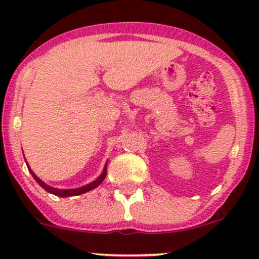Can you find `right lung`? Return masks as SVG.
<instances>
[{
    "instance_id": "1",
    "label": "right lung",
    "mask_w": 259,
    "mask_h": 259,
    "mask_svg": "<svg viewBox=\"0 0 259 259\" xmlns=\"http://www.w3.org/2000/svg\"><path fill=\"white\" fill-rule=\"evenodd\" d=\"M27 168H29V171H30V173H31V175H32V177L35 178V181L37 182V183H38L39 185H41V187L44 188V189H45L46 191H48V193L54 194V195L60 196V197H68V196L81 195V194H84V193H87V191L93 190L94 188H97V187H98V185L102 184V182L104 181V178H105V176H106V165H105L104 171H103L102 175H100L99 177L96 179V181L92 182V183L84 185V187L77 188V189H56V188H52V187H50V185L46 184L45 182H42L41 179H39V178L37 177V176H36L35 173H33V172L31 171V168H30L29 166H27Z\"/></svg>"
}]
</instances>
